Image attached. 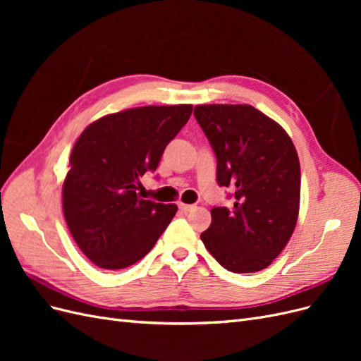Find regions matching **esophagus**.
<instances>
[{"label":"esophagus","mask_w":361,"mask_h":361,"mask_svg":"<svg viewBox=\"0 0 361 361\" xmlns=\"http://www.w3.org/2000/svg\"><path fill=\"white\" fill-rule=\"evenodd\" d=\"M178 206H179V209L183 211V212H188V211H191L192 207H194V204H187V203H182V202H179Z\"/></svg>","instance_id":"esophagus-1"}]
</instances>
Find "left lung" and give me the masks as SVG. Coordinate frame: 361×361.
I'll return each instance as SVG.
<instances>
[{
  "label": "left lung",
  "instance_id": "8db88e82",
  "mask_svg": "<svg viewBox=\"0 0 361 361\" xmlns=\"http://www.w3.org/2000/svg\"><path fill=\"white\" fill-rule=\"evenodd\" d=\"M194 116L215 152L218 185L235 192L232 209L212 207L202 241L227 271L264 269L297 226V149L285 129L251 105H197Z\"/></svg>",
  "mask_w": 361,
  "mask_h": 361
}]
</instances>
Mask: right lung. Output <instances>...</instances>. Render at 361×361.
<instances>
[{
    "label": "right lung",
    "mask_w": 361,
    "mask_h": 361,
    "mask_svg": "<svg viewBox=\"0 0 361 361\" xmlns=\"http://www.w3.org/2000/svg\"><path fill=\"white\" fill-rule=\"evenodd\" d=\"M192 105H147L94 120L76 140L63 183V214L96 267L122 269L145 257L178 211L140 199V178L188 122Z\"/></svg>",
    "instance_id": "1"
}]
</instances>
